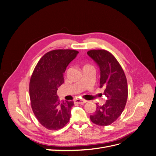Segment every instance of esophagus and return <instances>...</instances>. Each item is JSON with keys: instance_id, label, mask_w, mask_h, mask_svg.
<instances>
[{"instance_id": "obj_1", "label": "esophagus", "mask_w": 156, "mask_h": 156, "mask_svg": "<svg viewBox=\"0 0 156 156\" xmlns=\"http://www.w3.org/2000/svg\"><path fill=\"white\" fill-rule=\"evenodd\" d=\"M75 103H78V104H84V103H86L87 101L83 100H80V99H77L74 101Z\"/></svg>"}]
</instances>
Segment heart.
Instances as JSON below:
<instances>
[{
    "mask_svg": "<svg viewBox=\"0 0 156 156\" xmlns=\"http://www.w3.org/2000/svg\"><path fill=\"white\" fill-rule=\"evenodd\" d=\"M86 66H88V65H86Z\"/></svg>",
    "mask_w": 156,
    "mask_h": 156,
    "instance_id": "b5f03b06",
    "label": "heart"
}]
</instances>
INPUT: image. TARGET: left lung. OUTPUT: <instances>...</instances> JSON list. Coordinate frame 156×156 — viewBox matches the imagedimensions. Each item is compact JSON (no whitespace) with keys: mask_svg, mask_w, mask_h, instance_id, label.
<instances>
[{"mask_svg":"<svg viewBox=\"0 0 156 156\" xmlns=\"http://www.w3.org/2000/svg\"><path fill=\"white\" fill-rule=\"evenodd\" d=\"M100 69V87L105 86L103 94L107 98L105 104L98 105L90 119L94 124L101 126L113 123L123 112L127 99V83L120 64L110 52L93 49L87 52Z\"/></svg>","mask_w":156,"mask_h":156,"instance_id":"1","label":"left lung"}]
</instances>
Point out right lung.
Returning <instances> with one entry per match:
<instances>
[{
  "label": "right lung",
  "mask_w": 156,
  "mask_h": 156,
  "mask_svg": "<svg viewBox=\"0 0 156 156\" xmlns=\"http://www.w3.org/2000/svg\"><path fill=\"white\" fill-rule=\"evenodd\" d=\"M79 52L73 49H56L45 53L33 71L29 95L33 112L45 128L57 130L69 122L73 101H60L56 95L64 83L63 73Z\"/></svg>",
  "instance_id": "obj_1"
}]
</instances>
